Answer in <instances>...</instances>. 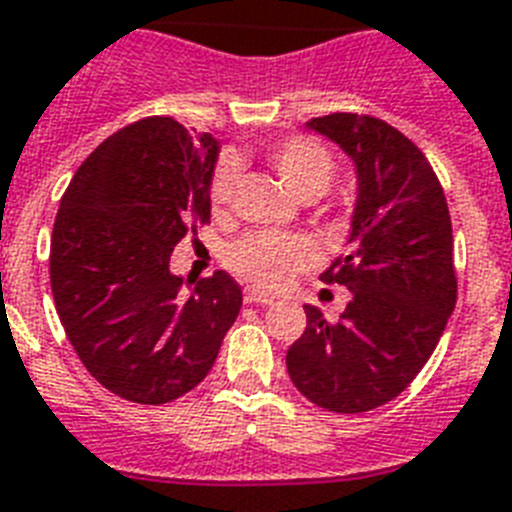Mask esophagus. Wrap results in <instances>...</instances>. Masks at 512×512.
Listing matches in <instances>:
<instances>
[{"instance_id": "34e87169", "label": "esophagus", "mask_w": 512, "mask_h": 512, "mask_svg": "<svg viewBox=\"0 0 512 512\" xmlns=\"http://www.w3.org/2000/svg\"><path fill=\"white\" fill-rule=\"evenodd\" d=\"M244 302H247V305H270V302H273V297H268V294H263V292H257V289H247V292H244Z\"/></svg>"}]
</instances>
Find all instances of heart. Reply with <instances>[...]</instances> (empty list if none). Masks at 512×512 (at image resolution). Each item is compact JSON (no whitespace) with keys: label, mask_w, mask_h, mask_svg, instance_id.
I'll return each mask as SVG.
<instances>
[{"label":"heart","mask_w":512,"mask_h":512,"mask_svg":"<svg viewBox=\"0 0 512 512\" xmlns=\"http://www.w3.org/2000/svg\"><path fill=\"white\" fill-rule=\"evenodd\" d=\"M265 160L276 170L284 186L299 199L326 194L334 181L336 162L321 141L310 136L281 139L265 149ZM236 184V162L220 160L210 181V207L215 215L226 213ZM318 260V247L299 234H249L228 249V268L247 284L276 292L297 273Z\"/></svg>","instance_id":"1"}]
</instances>
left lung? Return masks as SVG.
Listing matches in <instances>:
<instances>
[{
    "label": "left lung",
    "instance_id": "obj_1",
    "mask_svg": "<svg viewBox=\"0 0 512 512\" xmlns=\"http://www.w3.org/2000/svg\"><path fill=\"white\" fill-rule=\"evenodd\" d=\"M307 126L355 162V247L321 276L352 299L334 323L305 305V334L286 352V371L313 405L365 413L413 384L455 310L450 210L426 155L384 120L331 112Z\"/></svg>",
    "mask_w": 512,
    "mask_h": 512
}]
</instances>
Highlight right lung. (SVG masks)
I'll use <instances>...</instances> for the list:
<instances>
[{
    "mask_svg": "<svg viewBox=\"0 0 512 512\" xmlns=\"http://www.w3.org/2000/svg\"><path fill=\"white\" fill-rule=\"evenodd\" d=\"M218 141L152 115L102 141L54 218L49 278L86 371L123 400L165 405L210 373L242 289L226 270L181 297L170 252L210 223Z\"/></svg>",
    "mask_w": 512,
    "mask_h": 512,
    "instance_id": "obj_1",
    "label": "right lung"
}]
</instances>
